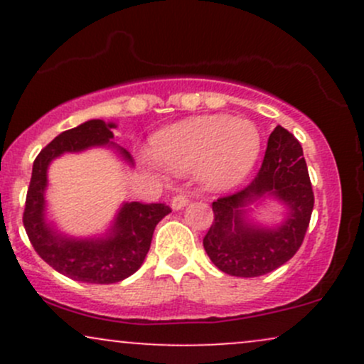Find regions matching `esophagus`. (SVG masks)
<instances>
[{
  "label": "esophagus",
  "mask_w": 364,
  "mask_h": 364,
  "mask_svg": "<svg viewBox=\"0 0 364 364\" xmlns=\"http://www.w3.org/2000/svg\"><path fill=\"white\" fill-rule=\"evenodd\" d=\"M188 202H190V200H188V195L185 191H179V193L174 195L173 200H171V207H173L174 210H179V208L186 207Z\"/></svg>",
  "instance_id": "obj_1"
}]
</instances>
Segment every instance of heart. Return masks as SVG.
I'll list each match as a JSON object with an SVG mask.
<instances>
[{
    "label": "heart",
    "instance_id": "obj_1",
    "mask_svg": "<svg viewBox=\"0 0 364 364\" xmlns=\"http://www.w3.org/2000/svg\"><path fill=\"white\" fill-rule=\"evenodd\" d=\"M260 133L252 121L229 116H198L168 127L152 139V156L178 174L196 169L200 183L223 191L252 171L260 154ZM145 164H154L150 157Z\"/></svg>",
    "mask_w": 364,
    "mask_h": 364
}]
</instances>
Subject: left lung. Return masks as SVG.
Returning <instances> with one entry per match:
<instances>
[{"label":"left lung","mask_w":364,"mask_h":364,"mask_svg":"<svg viewBox=\"0 0 364 364\" xmlns=\"http://www.w3.org/2000/svg\"><path fill=\"white\" fill-rule=\"evenodd\" d=\"M272 196L288 208L277 228H263L245 217L244 207ZM313 196L310 174L299 141L286 128L275 127L267 141L257 176L236 193L212 203L214 223L203 237V248L224 274L258 277L279 269L294 257L310 224Z\"/></svg>","instance_id":"left-lung-1"}]
</instances>
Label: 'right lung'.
I'll return each instance as SVG.
<instances>
[{
    "mask_svg": "<svg viewBox=\"0 0 364 364\" xmlns=\"http://www.w3.org/2000/svg\"><path fill=\"white\" fill-rule=\"evenodd\" d=\"M112 128H116L114 123L90 119L80 127L66 129L41 150L32 168L23 210L25 231L37 255L54 270L73 281L112 284L135 274L147 257L154 229L171 212L166 203L127 202L121 205L106 236L85 240L63 235L46 220L44 193L48 188V168L53 159L65 152L112 145L119 150L124 161L133 164L127 150L109 141L114 139Z\"/></svg>",
    "mask_w": 364,
    "mask_h": 364,
    "instance_id": "obj_1",
    "label": "right lung"
}]
</instances>
